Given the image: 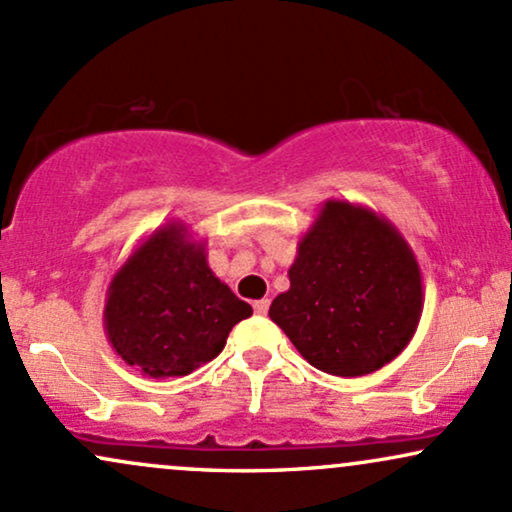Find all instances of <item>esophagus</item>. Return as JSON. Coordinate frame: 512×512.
<instances>
[{"label":"esophagus","mask_w":512,"mask_h":512,"mask_svg":"<svg viewBox=\"0 0 512 512\" xmlns=\"http://www.w3.org/2000/svg\"><path fill=\"white\" fill-rule=\"evenodd\" d=\"M268 306H270V299H258V302H254V311L256 314H268Z\"/></svg>","instance_id":"esophagus-1"}]
</instances>
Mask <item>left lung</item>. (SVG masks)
<instances>
[{
	"mask_svg": "<svg viewBox=\"0 0 512 512\" xmlns=\"http://www.w3.org/2000/svg\"><path fill=\"white\" fill-rule=\"evenodd\" d=\"M287 275L290 290L273 299L268 316L326 374H374L417 333L422 270L398 227L376 210L328 198Z\"/></svg>",
	"mask_w": 512,
	"mask_h": 512,
	"instance_id": "8db88e82",
	"label": "left lung"
}]
</instances>
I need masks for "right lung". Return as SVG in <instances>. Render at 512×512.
Instances as JSON below:
<instances>
[{
	"label": "right lung",
	"instance_id": "right-lung-1",
	"mask_svg": "<svg viewBox=\"0 0 512 512\" xmlns=\"http://www.w3.org/2000/svg\"><path fill=\"white\" fill-rule=\"evenodd\" d=\"M208 266L206 242L182 220L158 227L131 251L105 294L107 340L143 376H186L222 352L251 316Z\"/></svg>",
	"mask_w": 512,
	"mask_h": 512
}]
</instances>
